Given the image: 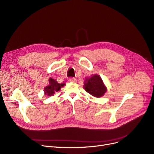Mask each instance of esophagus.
Wrapping results in <instances>:
<instances>
[{
    "label": "esophagus",
    "mask_w": 154,
    "mask_h": 154,
    "mask_svg": "<svg viewBox=\"0 0 154 154\" xmlns=\"http://www.w3.org/2000/svg\"><path fill=\"white\" fill-rule=\"evenodd\" d=\"M70 81L72 82H77V79L74 77H72L70 79Z\"/></svg>",
    "instance_id": "obj_1"
}]
</instances>
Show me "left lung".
I'll return each mask as SVG.
<instances>
[{
	"mask_svg": "<svg viewBox=\"0 0 154 154\" xmlns=\"http://www.w3.org/2000/svg\"><path fill=\"white\" fill-rule=\"evenodd\" d=\"M84 88L88 93L96 98L102 97L107 91V87L102 78L97 74L86 79L84 82Z\"/></svg>",
	"mask_w": 154,
	"mask_h": 154,
	"instance_id": "1",
	"label": "left lung"
}]
</instances>
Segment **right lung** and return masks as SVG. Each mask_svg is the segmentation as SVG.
I'll use <instances>...</instances> for the list:
<instances>
[{
    "label": "right lung",
    "instance_id": "1",
    "mask_svg": "<svg viewBox=\"0 0 154 154\" xmlns=\"http://www.w3.org/2000/svg\"><path fill=\"white\" fill-rule=\"evenodd\" d=\"M49 84L44 88V93L45 95H47L48 97H51L56 92L59 91L61 90V88L65 85V83L59 84L57 82L55 79L52 78H49L48 79Z\"/></svg>",
    "mask_w": 154,
    "mask_h": 154
}]
</instances>
